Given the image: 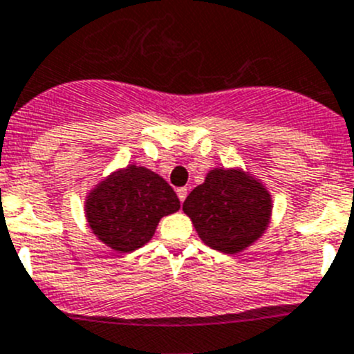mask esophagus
<instances>
[{"mask_svg":"<svg viewBox=\"0 0 354 354\" xmlns=\"http://www.w3.org/2000/svg\"><path fill=\"white\" fill-rule=\"evenodd\" d=\"M176 194H178V198H180V202H183L185 198H187L188 190H187V188H185V187H181V188H178Z\"/></svg>","mask_w":354,"mask_h":354,"instance_id":"34e87169","label":"esophagus"}]
</instances>
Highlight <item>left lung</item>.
Wrapping results in <instances>:
<instances>
[{
  "label": "left lung",
  "instance_id": "8db88e82",
  "mask_svg": "<svg viewBox=\"0 0 354 354\" xmlns=\"http://www.w3.org/2000/svg\"><path fill=\"white\" fill-rule=\"evenodd\" d=\"M272 195L257 178L239 167H214L183 202L202 242L236 254L261 239L272 219Z\"/></svg>",
  "mask_w": 354,
  "mask_h": 354
}]
</instances>
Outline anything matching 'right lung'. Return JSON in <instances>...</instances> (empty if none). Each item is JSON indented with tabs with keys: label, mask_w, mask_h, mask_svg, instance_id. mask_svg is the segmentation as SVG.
Returning a JSON list of instances; mask_svg holds the SVG:
<instances>
[{
	"label": "right lung",
	"mask_w": 354,
	"mask_h": 354,
	"mask_svg": "<svg viewBox=\"0 0 354 354\" xmlns=\"http://www.w3.org/2000/svg\"><path fill=\"white\" fill-rule=\"evenodd\" d=\"M180 209V198L162 176L129 164L95 185L84 201L88 226L115 252H133L156 233L160 218Z\"/></svg>",
	"instance_id": "add662e5"
}]
</instances>
